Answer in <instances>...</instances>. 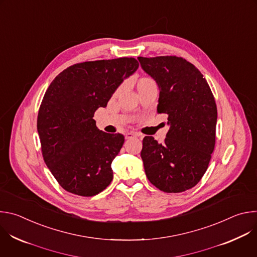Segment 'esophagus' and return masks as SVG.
Instances as JSON below:
<instances>
[{"label":"esophagus","mask_w":257,"mask_h":257,"mask_svg":"<svg viewBox=\"0 0 257 257\" xmlns=\"http://www.w3.org/2000/svg\"><path fill=\"white\" fill-rule=\"evenodd\" d=\"M141 135L138 134V133H133V132H128L125 134V138L126 139H131V138H134V137H140Z\"/></svg>","instance_id":"esophagus-1"}]
</instances>
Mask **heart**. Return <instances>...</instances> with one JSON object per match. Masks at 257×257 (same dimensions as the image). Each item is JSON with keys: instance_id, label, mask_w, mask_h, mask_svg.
<instances>
[{"instance_id": "obj_1", "label": "heart", "mask_w": 257, "mask_h": 257, "mask_svg": "<svg viewBox=\"0 0 257 257\" xmlns=\"http://www.w3.org/2000/svg\"><path fill=\"white\" fill-rule=\"evenodd\" d=\"M141 80H148V79H141Z\"/></svg>"}]
</instances>
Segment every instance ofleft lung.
<instances>
[{"label": "left lung", "instance_id": "1", "mask_svg": "<svg viewBox=\"0 0 257 257\" xmlns=\"http://www.w3.org/2000/svg\"><path fill=\"white\" fill-rule=\"evenodd\" d=\"M160 89L158 112L168 115L164 143L143 138L141 159L157 188L179 193L194 187L208 167L217 119L212 92L200 71L175 56L137 58Z\"/></svg>", "mask_w": 257, "mask_h": 257}]
</instances>
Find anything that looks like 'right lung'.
I'll return each mask as SVG.
<instances>
[{
  "label": "right lung",
  "mask_w": 257,
  "mask_h": 257,
  "mask_svg": "<svg viewBox=\"0 0 257 257\" xmlns=\"http://www.w3.org/2000/svg\"><path fill=\"white\" fill-rule=\"evenodd\" d=\"M138 66L134 58L83 62L65 69L50 84L38 132L45 163L66 191L93 196L111 183L112 162L124 136L97 129L93 115Z\"/></svg>",
  "instance_id": "obj_1"
}]
</instances>
